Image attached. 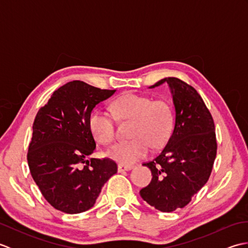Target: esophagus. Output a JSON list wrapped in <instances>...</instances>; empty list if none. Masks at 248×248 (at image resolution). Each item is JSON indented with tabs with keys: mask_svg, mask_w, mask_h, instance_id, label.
I'll return each mask as SVG.
<instances>
[{
	"mask_svg": "<svg viewBox=\"0 0 248 248\" xmlns=\"http://www.w3.org/2000/svg\"><path fill=\"white\" fill-rule=\"evenodd\" d=\"M134 166L132 165H124V164H119L118 165V171L121 172V171H128V170H132Z\"/></svg>",
	"mask_w": 248,
	"mask_h": 248,
	"instance_id": "obj_1",
	"label": "esophagus"
}]
</instances>
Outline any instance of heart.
<instances>
[{
    "instance_id": "1",
    "label": "heart",
    "mask_w": 248,
    "mask_h": 248,
    "mask_svg": "<svg viewBox=\"0 0 248 248\" xmlns=\"http://www.w3.org/2000/svg\"><path fill=\"white\" fill-rule=\"evenodd\" d=\"M114 115L118 119L133 120L131 138L120 141L108 150L110 159L121 164H133L143 159L150 147L157 148L170 139L172 130V110L164 100H155L144 94L124 93L112 103ZM89 127L99 143L112 144L116 138L114 117L97 108L89 117Z\"/></svg>"
}]
</instances>
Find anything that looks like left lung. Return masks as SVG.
I'll list each match as a JSON object with an SVG mask.
<instances>
[{
  "label": "left lung",
  "instance_id": "obj_1",
  "mask_svg": "<svg viewBox=\"0 0 248 248\" xmlns=\"http://www.w3.org/2000/svg\"><path fill=\"white\" fill-rule=\"evenodd\" d=\"M175 107V127L161 154L144 163L151 182L140 191L145 202L162 212L183 208L211 175L217 156L214 121L196 89L177 78H165Z\"/></svg>",
  "mask_w": 248,
  "mask_h": 248
}]
</instances>
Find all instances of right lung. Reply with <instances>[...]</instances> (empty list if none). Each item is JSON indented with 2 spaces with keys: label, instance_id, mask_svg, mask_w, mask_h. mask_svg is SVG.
<instances>
[{
  "label": "right lung",
  "instance_id": "1",
  "mask_svg": "<svg viewBox=\"0 0 248 248\" xmlns=\"http://www.w3.org/2000/svg\"><path fill=\"white\" fill-rule=\"evenodd\" d=\"M115 92L72 81L55 91L36 115L28 163L41 194L56 210L87 211L117 172V164L107 157L87 160L96 149L89 117Z\"/></svg>",
  "mask_w": 248,
  "mask_h": 248
}]
</instances>
